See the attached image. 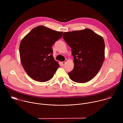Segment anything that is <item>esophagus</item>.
I'll return each instance as SVG.
<instances>
[{
	"mask_svg": "<svg viewBox=\"0 0 123 123\" xmlns=\"http://www.w3.org/2000/svg\"><path fill=\"white\" fill-rule=\"evenodd\" d=\"M67 62V59H66V60H65V61L62 62V64H63V65H65Z\"/></svg>",
	"mask_w": 123,
	"mask_h": 123,
	"instance_id": "34e87169",
	"label": "esophagus"
}]
</instances>
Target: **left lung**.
I'll list each match as a JSON object with an SVG mask.
<instances>
[{"instance_id": "8db88e82", "label": "left lung", "mask_w": 123, "mask_h": 123, "mask_svg": "<svg viewBox=\"0 0 123 123\" xmlns=\"http://www.w3.org/2000/svg\"><path fill=\"white\" fill-rule=\"evenodd\" d=\"M63 37L71 48L74 68L68 75L73 81L84 83L93 79L98 74L105 59L103 38L92 30L65 32Z\"/></svg>"}]
</instances>
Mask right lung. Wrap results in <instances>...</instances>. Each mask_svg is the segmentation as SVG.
Returning a JSON list of instances; mask_svg holds the SVG:
<instances>
[{"instance_id": "add662e5", "label": "right lung", "mask_w": 123, "mask_h": 123, "mask_svg": "<svg viewBox=\"0 0 123 123\" xmlns=\"http://www.w3.org/2000/svg\"><path fill=\"white\" fill-rule=\"evenodd\" d=\"M63 33L41 25L32 29L22 39L20 61L25 71L33 80L49 81L60 67L52 55L51 47L62 37Z\"/></svg>"}]
</instances>
